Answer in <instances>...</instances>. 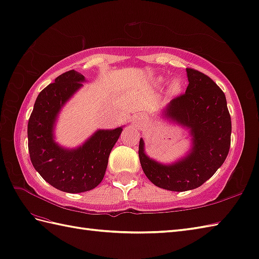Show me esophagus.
Returning <instances> with one entry per match:
<instances>
[{"instance_id":"obj_1","label":"esophagus","mask_w":259,"mask_h":259,"mask_svg":"<svg viewBox=\"0 0 259 259\" xmlns=\"http://www.w3.org/2000/svg\"><path fill=\"white\" fill-rule=\"evenodd\" d=\"M142 120H143V118H142L141 116H135V117L133 118V123L137 125V124H140V123L142 122Z\"/></svg>"}]
</instances>
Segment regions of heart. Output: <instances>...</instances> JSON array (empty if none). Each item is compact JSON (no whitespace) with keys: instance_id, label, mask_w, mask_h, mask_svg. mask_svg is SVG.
Masks as SVG:
<instances>
[{"instance_id":"heart-1","label":"heart","mask_w":259,"mask_h":259,"mask_svg":"<svg viewBox=\"0 0 259 259\" xmlns=\"http://www.w3.org/2000/svg\"><path fill=\"white\" fill-rule=\"evenodd\" d=\"M180 89H181V82L179 81V80H173L172 82H171V85H170V88H168V91H170V93L171 94H178L179 92H180Z\"/></svg>"}]
</instances>
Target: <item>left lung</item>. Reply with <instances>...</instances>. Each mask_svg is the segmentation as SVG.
Instances as JSON below:
<instances>
[{"label":"left lung","instance_id":"obj_1","mask_svg":"<svg viewBox=\"0 0 259 259\" xmlns=\"http://www.w3.org/2000/svg\"><path fill=\"white\" fill-rule=\"evenodd\" d=\"M187 75L186 93L172 99L164 114L190 128L191 151L182 160L165 165L145 154L142 139L139 146L147 179L156 187L178 192L202 186L224 164L230 149L231 118L224 92L201 71L187 68Z\"/></svg>","mask_w":259,"mask_h":259}]
</instances>
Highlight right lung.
Returning a JSON list of instances; mask_svg holds the SVG:
<instances>
[{
	"mask_svg": "<svg viewBox=\"0 0 259 259\" xmlns=\"http://www.w3.org/2000/svg\"><path fill=\"white\" fill-rule=\"evenodd\" d=\"M80 72L69 70L55 79L36 97L28 123V147L32 165L45 180L68 193L89 191L102 182L110 151L123 128L99 130L78 149L67 150L54 140V127L63 105L82 86Z\"/></svg>",
	"mask_w": 259,
	"mask_h": 259,
	"instance_id": "add662e5",
	"label": "right lung"
}]
</instances>
